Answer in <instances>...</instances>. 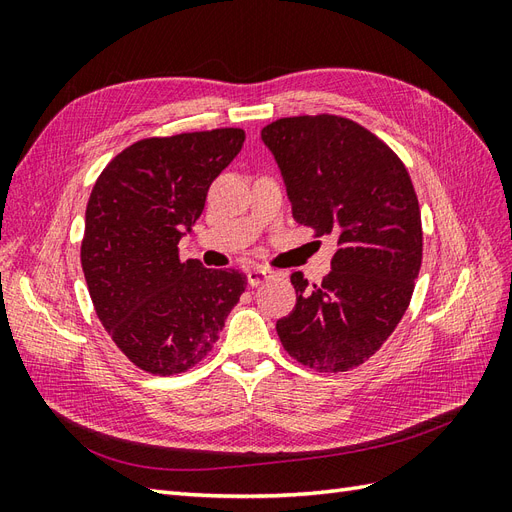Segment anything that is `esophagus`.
<instances>
[{"instance_id": "1", "label": "esophagus", "mask_w": 512, "mask_h": 512, "mask_svg": "<svg viewBox=\"0 0 512 512\" xmlns=\"http://www.w3.org/2000/svg\"><path fill=\"white\" fill-rule=\"evenodd\" d=\"M273 275L271 269H265V267H252L250 271H247V284H250L252 288L260 286L262 282H267L269 277Z\"/></svg>"}]
</instances>
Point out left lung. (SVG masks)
Segmentation results:
<instances>
[{"label":"left lung","instance_id":"obj_1","mask_svg":"<svg viewBox=\"0 0 512 512\" xmlns=\"http://www.w3.org/2000/svg\"><path fill=\"white\" fill-rule=\"evenodd\" d=\"M294 220L337 239L331 273L277 320L284 350L318 371L365 363L406 314L423 258L421 209L406 166L378 136L335 115L286 117L260 132Z\"/></svg>","mask_w":512,"mask_h":512}]
</instances>
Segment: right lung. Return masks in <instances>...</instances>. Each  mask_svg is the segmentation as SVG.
<instances>
[{
    "mask_svg": "<svg viewBox=\"0 0 512 512\" xmlns=\"http://www.w3.org/2000/svg\"><path fill=\"white\" fill-rule=\"evenodd\" d=\"M243 141L239 128L145 138L108 162L91 190L85 282L117 348L149 374L205 359L245 290L243 273L183 262L177 247Z\"/></svg>",
    "mask_w": 512,
    "mask_h": 512,
    "instance_id": "right-lung-1",
    "label": "right lung"
}]
</instances>
